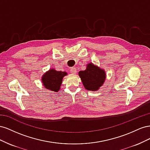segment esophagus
<instances>
[{"label": "esophagus", "instance_id": "obj_1", "mask_svg": "<svg viewBox=\"0 0 150 150\" xmlns=\"http://www.w3.org/2000/svg\"><path fill=\"white\" fill-rule=\"evenodd\" d=\"M70 71H71V72L72 74H76V72H77V70L76 69V67H72V68H71Z\"/></svg>", "mask_w": 150, "mask_h": 150}]
</instances>
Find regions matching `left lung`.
I'll use <instances>...</instances> for the list:
<instances>
[{
	"mask_svg": "<svg viewBox=\"0 0 150 150\" xmlns=\"http://www.w3.org/2000/svg\"><path fill=\"white\" fill-rule=\"evenodd\" d=\"M79 76L86 90L97 91L105 82L106 74L104 69L89 62L84 71L79 72Z\"/></svg>",
	"mask_w": 150,
	"mask_h": 150,
	"instance_id": "8db88e82",
	"label": "left lung"
}]
</instances>
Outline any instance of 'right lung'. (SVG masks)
<instances>
[{"label":"right lung","instance_id":"1","mask_svg":"<svg viewBox=\"0 0 150 150\" xmlns=\"http://www.w3.org/2000/svg\"><path fill=\"white\" fill-rule=\"evenodd\" d=\"M67 73L64 71H57L55 69H51L42 75L41 78L44 87L52 91L58 92L61 89L63 78Z\"/></svg>","mask_w":150,"mask_h":150}]
</instances>
